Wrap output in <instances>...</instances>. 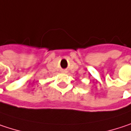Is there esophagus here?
<instances>
[{
	"label": "esophagus",
	"instance_id": "1",
	"mask_svg": "<svg viewBox=\"0 0 131 131\" xmlns=\"http://www.w3.org/2000/svg\"><path fill=\"white\" fill-rule=\"evenodd\" d=\"M63 72H66L65 70H63Z\"/></svg>",
	"mask_w": 131,
	"mask_h": 131
}]
</instances>
